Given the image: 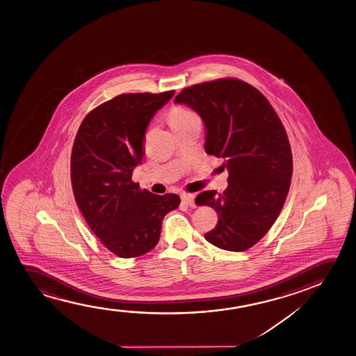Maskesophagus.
Wrapping results in <instances>:
<instances>
[{"label": "esophagus", "mask_w": 356, "mask_h": 356, "mask_svg": "<svg viewBox=\"0 0 356 356\" xmlns=\"http://www.w3.org/2000/svg\"><path fill=\"white\" fill-rule=\"evenodd\" d=\"M195 197L193 193H182L181 200L184 204L188 205L191 208H195Z\"/></svg>", "instance_id": "1"}]
</instances>
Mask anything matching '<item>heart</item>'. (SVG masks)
<instances>
[{"label":"heart","mask_w":356,"mask_h":356,"mask_svg":"<svg viewBox=\"0 0 356 356\" xmlns=\"http://www.w3.org/2000/svg\"><path fill=\"white\" fill-rule=\"evenodd\" d=\"M195 119H200V117L193 111L185 107H174L169 114V122H170L172 129L185 125L187 122L195 120Z\"/></svg>","instance_id":"obj_1"}]
</instances>
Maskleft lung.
Instances as JSON below:
<instances>
[{
    "mask_svg": "<svg viewBox=\"0 0 356 356\" xmlns=\"http://www.w3.org/2000/svg\"><path fill=\"white\" fill-rule=\"evenodd\" d=\"M175 103L188 106L205 125V152L224 159L229 186L195 198L219 215L205 239L229 252L258 243L282 210L289 191L293 158L287 134L273 106L252 85L219 79L186 88Z\"/></svg>",
    "mask_w": 356,
    "mask_h": 356,
    "instance_id": "left-lung-1",
    "label": "left lung"
}]
</instances>
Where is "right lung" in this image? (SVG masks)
<instances>
[{
	"mask_svg": "<svg viewBox=\"0 0 356 356\" xmlns=\"http://www.w3.org/2000/svg\"><path fill=\"white\" fill-rule=\"evenodd\" d=\"M175 91L124 93L88 113L72 151L79 209L106 248L136 258L156 247L161 222L180 205L174 193L153 195L131 180L141 164L148 124Z\"/></svg>",
	"mask_w": 356,
	"mask_h": 356,
	"instance_id": "obj_1",
	"label": "right lung"
}]
</instances>
